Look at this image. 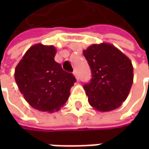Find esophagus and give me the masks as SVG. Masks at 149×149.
I'll list each match as a JSON object with an SVG mask.
<instances>
[{"label":"esophagus","mask_w":149,"mask_h":149,"mask_svg":"<svg viewBox=\"0 0 149 149\" xmlns=\"http://www.w3.org/2000/svg\"><path fill=\"white\" fill-rule=\"evenodd\" d=\"M73 74H74L75 77L77 78V80H79V74H78V72H77V70H75L74 72H73Z\"/></svg>","instance_id":"esophagus-1"}]
</instances>
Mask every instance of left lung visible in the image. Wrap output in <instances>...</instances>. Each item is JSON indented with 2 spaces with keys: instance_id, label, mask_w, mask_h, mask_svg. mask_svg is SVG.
<instances>
[{
  "instance_id": "obj_1",
  "label": "left lung",
  "mask_w": 149,
  "mask_h": 149,
  "mask_svg": "<svg viewBox=\"0 0 149 149\" xmlns=\"http://www.w3.org/2000/svg\"><path fill=\"white\" fill-rule=\"evenodd\" d=\"M83 53L92 73L91 83L84 85L89 104L101 112L119 108L128 97L133 84L130 59L108 43L93 44Z\"/></svg>"
}]
</instances>
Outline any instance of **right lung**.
<instances>
[{
	"label": "right lung",
	"mask_w": 149,
	"mask_h": 149,
	"mask_svg": "<svg viewBox=\"0 0 149 149\" xmlns=\"http://www.w3.org/2000/svg\"><path fill=\"white\" fill-rule=\"evenodd\" d=\"M53 45L35 44L24 54L15 67V82L26 101L33 109L52 113L66 103L76 82L54 60Z\"/></svg>",
	"instance_id": "obj_1"
}]
</instances>
